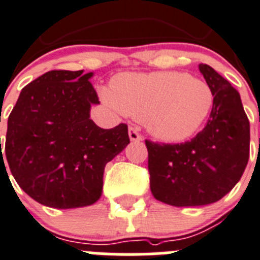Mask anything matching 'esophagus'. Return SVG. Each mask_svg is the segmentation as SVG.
Instances as JSON below:
<instances>
[{"label": "esophagus", "instance_id": "obj_1", "mask_svg": "<svg viewBox=\"0 0 260 260\" xmlns=\"http://www.w3.org/2000/svg\"><path fill=\"white\" fill-rule=\"evenodd\" d=\"M128 133H129V140L133 142H138V141H142V136L138 133L137 128L135 127H129L128 129Z\"/></svg>", "mask_w": 260, "mask_h": 260}]
</instances>
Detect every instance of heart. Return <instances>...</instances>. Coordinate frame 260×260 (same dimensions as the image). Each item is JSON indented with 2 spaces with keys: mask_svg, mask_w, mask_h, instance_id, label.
<instances>
[{
  "mask_svg": "<svg viewBox=\"0 0 260 260\" xmlns=\"http://www.w3.org/2000/svg\"><path fill=\"white\" fill-rule=\"evenodd\" d=\"M101 94L108 105L142 120L152 137L168 144L192 137L214 105L207 82L178 72L122 73L111 91Z\"/></svg>",
  "mask_w": 260,
  "mask_h": 260,
  "instance_id": "1",
  "label": "heart"
}]
</instances>
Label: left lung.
Instances as JSON below:
<instances>
[{"label": "left lung", "instance_id": "left-lung-1", "mask_svg": "<svg viewBox=\"0 0 260 260\" xmlns=\"http://www.w3.org/2000/svg\"><path fill=\"white\" fill-rule=\"evenodd\" d=\"M199 70L214 94L210 119L185 144L147 141L150 188L173 207H203L220 200L241 178L250 147V124L240 93L207 64Z\"/></svg>", "mask_w": 260, "mask_h": 260}]
</instances>
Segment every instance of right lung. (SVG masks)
<instances>
[{
    "instance_id": "add662e5",
    "label": "right lung",
    "mask_w": 260,
    "mask_h": 260,
    "mask_svg": "<svg viewBox=\"0 0 260 260\" xmlns=\"http://www.w3.org/2000/svg\"><path fill=\"white\" fill-rule=\"evenodd\" d=\"M92 77L83 70L45 73L21 89L7 120L0 160H7L24 192L46 207L96 203L105 166L129 144L127 124L103 129L89 119L91 105L100 104Z\"/></svg>"
}]
</instances>
